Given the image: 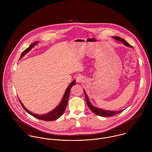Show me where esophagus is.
Returning <instances> with one entry per match:
<instances>
[{
    "label": "esophagus",
    "instance_id": "esophagus-1",
    "mask_svg": "<svg viewBox=\"0 0 152 152\" xmlns=\"http://www.w3.org/2000/svg\"><path fill=\"white\" fill-rule=\"evenodd\" d=\"M77 81L78 83H83L84 80V78L82 75H79L77 77Z\"/></svg>",
    "mask_w": 152,
    "mask_h": 152
}]
</instances>
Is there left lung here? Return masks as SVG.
<instances>
[{"label":"left lung","mask_w":152,"mask_h":152,"mask_svg":"<svg viewBox=\"0 0 152 152\" xmlns=\"http://www.w3.org/2000/svg\"><path fill=\"white\" fill-rule=\"evenodd\" d=\"M115 39L120 41L121 42L123 43L125 45L130 47H133L131 45L128 43L126 41H125L124 39L121 38L119 37L118 36H115L113 37ZM84 94H85V97H86V102H87V105L89 107V108L91 109V110L94 112L95 114L98 115V116H104V117H107V116H115L121 112H122V111H124V110H118V111H110V110H105L102 109L98 108H96L95 107H94L93 105H92L90 103V102L89 101V99L87 96V94L85 92V91H84Z\"/></svg>","instance_id":"8db88e82"}]
</instances>
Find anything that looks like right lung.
I'll list each match as a JSON object with an SVG mask.
<instances>
[{
	"mask_svg": "<svg viewBox=\"0 0 152 152\" xmlns=\"http://www.w3.org/2000/svg\"><path fill=\"white\" fill-rule=\"evenodd\" d=\"M38 43V42H36L33 43L31 44L27 48H26L24 51H23V53L21 54V56H20V58H22V57H23L27 52H28L31 49V48H33L36 44H37V43ZM75 80H74L70 84L69 86L68 87L66 91H65V94H64V95L62 99V101L61 102H60V104H59V105L56 107V108L54 109V110H53L52 111L50 112L49 113H47V114H44V115H36V114H34V113H33L32 112H30L29 110H28L26 108L24 105L22 104L21 101L19 100L21 105H22V107L24 108V109L30 115H31V116H34V118H37L39 119H40V120H43V121H54L58 118H59L63 114V113L65 111V109H66V105H67V102H68V97L69 96V93H70V89H71V88L73 86L75 85Z\"/></svg>",
	"mask_w": 152,
	"mask_h": 152,
	"instance_id": "add662e5",
	"label": "right lung"
}]
</instances>
